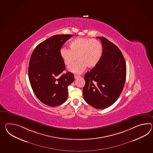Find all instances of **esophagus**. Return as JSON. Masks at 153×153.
<instances>
[{
    "label": "esophagus",
    "instance_id": "esophagus-1",
    "mask_svg": "<svg viewBox=\"0 0 153 153\" xmlns=\"http://www.w3.org/2000/svg\"><path fill=\"white\" fill-rule=\"evenodd\" d=\"M74 76H75V79H77V78H79L81 77L80 76H77V75H75Z\"/></svg>",
    "mask_w": 153,
    "mask_h": 153
}]
</instances>
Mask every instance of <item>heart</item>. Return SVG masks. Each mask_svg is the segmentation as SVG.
<instances>
[{"instance_id":"1","label":"heart","mask_w":153,"mask_h":153,"mask_svg":"<svg viewBox=\"0 0 153 153\" xmlns=\"http://www.w3.org/2000/svg\"><path fill=\"white\" fill-rule=\"evenodd\" d=\"M70 49L62 48L60 54L61 59L67 66H70L76 60L78 61L68 70L80 74L85 70L87 66H96L101 59L102 47L101 42L90 38H77L69 44Z\"/></svg>"}]
</instances>
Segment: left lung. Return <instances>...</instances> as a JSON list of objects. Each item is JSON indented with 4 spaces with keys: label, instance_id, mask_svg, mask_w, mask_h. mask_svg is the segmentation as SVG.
<instances>
[{
    "label": "left lung",
    "instance_id": "1",
    "mask_svg": "<svg viewBox=\"0 0 153 153\" xmlns=\"http://www.w3.org/2000/svg\"><path fill=\"white\" fill-rule=\"evenodd\" d=\"M97 38L101 40L103 52L97 65L85 74L83 95L94 108L104 109L113 104L122 93L127 68L119 48L105 37Z\"/></svg>",
    "mask_w": 153,
    "mask_h": 153
}]
</instances>
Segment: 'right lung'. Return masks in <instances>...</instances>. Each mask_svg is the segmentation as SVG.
Here are the masks:
<instances>
[{
  "label": "right lung",
  "instance_id": "1",
  "mask_svg": "<svg viewBox=\"0 0 153 153\" xmlns=\"http://www.w3.org/2000/svg\"><path fill=\"white\" fill-rule=\"evenodd\" d=\"M72 35H55L41 42L30 57L28 75L31 88L42 103L56 107L67 100V87L74 81L71 72L61 74L65 65L60 51Z\"/></svg>",
  "mask_w": 153,
  "mask_h": 153
}]
</instances>
